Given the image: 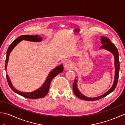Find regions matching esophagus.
Masks as SVG:
<instances>
[{"label": "esophagus", "mask_w": 125, "mask_h": 125, "mask_svg": "<svg viewBox=\"0 0 125 125\" xmlns=\"http://www.w3.org/2000/svg\"><path fill=\"white\" fill-rule=\"evenodd\" d=\"M64 67L65 70L73 69V64L70 61H68L65 63Z\"/></svg>", "instance_id": "34e87169"}]
</instances>
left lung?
I'll list each match as a JSON object with an SVG mask.
<instances>
[{"instance_id":"8db88e82","label":"left lung","mask_w":125,"mask_h":125,"mask_svg":"<svg viewBox=\"0 0 125 125\" xmlns=\"http://www.w3.org/2000/svg\"><path fill=\"white\" fill-rule=\"evenodd\" d=\"M101 43L103 44L102 46L100 47V49H106L108 51L111 52L112 53L115 57V80L111 88L107 91L104 94L100 95L97 97L94 98H89L85 97L83 94H81L80 91L77 88V80H76L75 78V81H74V83L73 84V91L74 94L76 95L77 97L79 98V99H81L84 100H87V101H94L100 99L101 98H103L106 96L107 95L109 94L110 93L112 92L116 86L117 85L118 78H119V69H120V64H119V52L118 50L116 48L115 45L112 43L110 40L107 37L105 36H101Z\"/></svg>"}]
</instances>
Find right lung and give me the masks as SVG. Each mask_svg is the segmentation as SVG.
Listing matches in <instances>:
<instances>
[{"label": "right lung", "mask_w": 125, "mask_h": 125, "mask_svg": "<svg viewBox=\"0 0 125 125\" xmlns=\"http://www.w3.org/2000/svg\"><path fill=\"white\" fill-rule=\"evenodd\" d=\"M23 40H24L31 41V42H41L42 41V37L39 36L38 35H21L20 36H19L17 39L14 40V41L10 44V46L9 47V48H8L7 50L6 57V60H5V69L6 70L7 69V63H8V61H9L10 52H11V51L15 47L16 45L19 43L20 41ZM63 71V65H60L59 66H58V67H57L56 68H55L52 70L50 71L48 76L47 77L46 81H45L43 84L42 85V86L40 87L39 89L35 90V91H34L33 92H21V91H18V90H17L13 86L12 83L10 82V78L9 77L8 75H6V78H7L8 84H9V85L10 87V89H11L14 92H15L16 94L21 95V96L23 97L29 98V99H38V98H41L46 96V95L47 94L48 92L50 85V83H51L52 79L54 78L56 76H57L58 74L62 73Z\"/></svg>", "instance_id": "obj_1"}]
</instances>
